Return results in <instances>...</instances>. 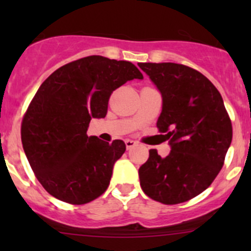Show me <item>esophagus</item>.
<instances>
[{"label": "esophagus", "mask_w": 251, "mask_h": 251, "mask_svg": "<svg viewBox=\"0 0 251 251\" xmlns=\"http://www.w3.org/2000/svg\"><path fill=\"white\" fill-rule=\"evenodd\" d=\"M125 144H126V149L128 151V149H132L133 147H135L137 143H136V142L132 141V140H126Z\"/></svg>", "instance_id": "1"}]
</instances>
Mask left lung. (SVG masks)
I'll return each mask as SVG.
<instances>
[{
	"label": "left lung",
	"mask_w": 251,
	"mask_h": 251,
	"mask_svg": "<svg viewBox=\"0 0 251 251\" xmlns=\"http://www.w3.org/2000/svg\"><path fill=\"white\" fill-rule=\"evenodd\" d=\"M163 97L156 121L171 151L156 149L138 170L144 193L174 205L191 201L212 183L232 142V123L211 81L198 70L176 63H138Z\"/></svg>",
	"instance_id": "1"
}]
</instances>
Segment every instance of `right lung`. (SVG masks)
I'll return each mask as SVG.
<instances>
[{
	"label": "right lung",
	"mask_w": 251,
	"mask_h": 251,
	"mask_svg": "<svg viewBox=\"0 0 251 251\" xmlns=\"http://www.w3.org/2000/svg\"><path fill=\"white\" fill-rule=\"evenodd\" d=\"M143 75L132 63L90 55L63 65L42 82L22 121V143L35 176L65 203L82 205L107 191L126 151L87 136L92 118L107 115L113 91Z\"/></svg>",
	"instance_id": "right-lung-1"
}]
</instances>
